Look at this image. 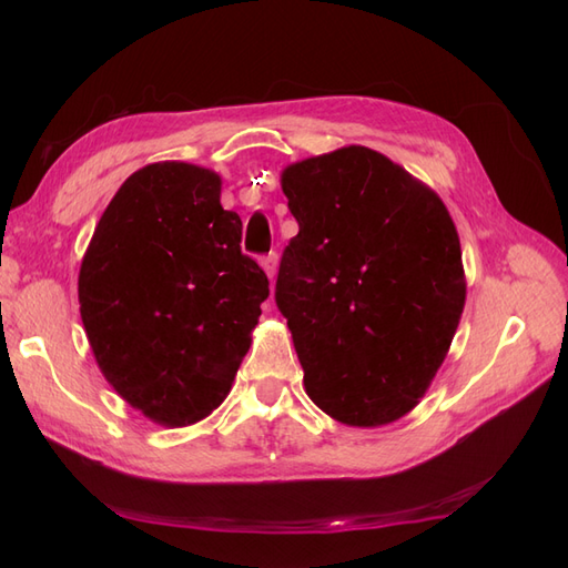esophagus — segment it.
<instances>
[{"instance_id": "obj_1", "label": "esophagus", "mask_w": 568, "mask_h": 568, "mask_svg": "<svg viewBox=\"0 0 568 568\" xmlns=\"http://www.w3.org/2000/svg\"><path fill=\"white\" fill-rule=\"evenodd\" d=\"M261 267L265 270L267 280L272 282V280H274V274H277V253H270V255H265L263 261H261Z\"/></svg>"}]
</instances>
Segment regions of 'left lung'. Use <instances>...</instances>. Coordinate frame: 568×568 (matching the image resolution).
<instances>
[{
    "mask_svg": "<svg viewBox=\"0 0 568 568\" xmlns=\"http://www.w3.org/2000/svg\"><path fill=\"white\" fill-rule=\"evenodd\" d=\"M298 234L277 305L311 400L332 419L398 422L432 386L467 301L455 222L432 186L367 146L282 170Z\"/></svg>",
    "mask_w": 568,
    "mask_h": 568,
    "instance_id": "left-lung-1",
    "label": "left lung"
}]
</instances>
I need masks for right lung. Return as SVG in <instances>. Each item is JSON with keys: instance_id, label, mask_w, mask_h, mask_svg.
I'll return each instance as SVG.
<instances>
[{"instance_id": "right-lung-1", "label": "right lung", "mask_w": 568, "mask_h": 568, "mask_svg": "<svg viewBox=\"0 0 568 568\" xmlns=\"http://www.w3.org/2000/svg\"><path fill=\"white\" fill-rule=\"evenodd\" d=\"M220 189L201 165L140 168L106 205L78 274L101 374L168 428L196 424L227 398L270 294Z\"/></svg>"}]
</instances>
